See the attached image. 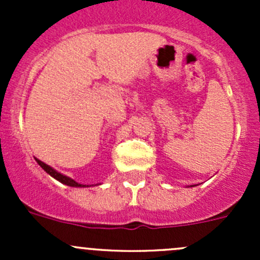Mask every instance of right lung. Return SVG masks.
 <instances>
[{"instance_id":"obj_1","label":"right lung","mask_w":260,"mask_h":260,"mask_svg":"<svg viewBox=\"0 0 260 260\" xmlns=\"http://www.w3.org/2000/svg\"><path fill=\"white\" fill-rule=\"evenodd\" d=\"M35 159H36V162H38V164L43 167L44 171L48 172L50 176L54 177V179L59 181V182L64 183V185H68V186H72V187H84V186H85V185H81V183H78L77 181H74L73 179H70V177L65 176V175L60 174V172H57L56 170H54L52 167H50L49 165L44 164V162L40 161V159H38V158H35Z\"/></svg>"}]
</instances>
